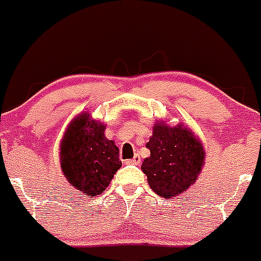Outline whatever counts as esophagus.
<instances>
[{"mask_svg":"<svg viewBox=\"0 0 261 261\" xmlns=\"http://www.w3.org/2000/svg\"><path fill=\"white\" fill-rule=\"evenodd\" d=\"M125 163H126V164H135V166H140V163H141V158H140V155L136 154V155H135V158H133V159L126 160Z\"/></svg>","mask_w":261,"mask_h":261,"instance_id":"1","label":"esophagus"}]
</instances>
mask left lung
<instances>
[{
  "label": "left lung",
  "instance_id": "8db88e82",
  "mask_svg": "<svg viewBox=\"0 0 261 261\" xmlns=\"http://www.w3.org/2000/svg\"><path fill=\"white\" fill-rule=\"evenodd\" d=\"M146 147L150 156L143 160L141 169L152 191L166 199L185 193L204 166V147L184 124L169 125L155 120Z\"/></svg>",
  "mask_w": 261,
  "mask_h": 261
}]
</instances>
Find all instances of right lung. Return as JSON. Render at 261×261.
Instances as JSON below:
<instances>
[{
  "label": "right lung",
  "mask_w": 261,
  "mask_h": 261,
  "mask_svg": "<svg viewBox=\"0 0 261 261\" xmlns=\"http://www.w3.org/2000/svg\"><path fill=\"white\" fill-rule=\"evenodd\" d=\"M102 121L81 112L67 126L59 146L62 173L84 195L97 197L121 167L119 149L105 136Z\"/></svg>",
  "instance_id": "1"
}]
</instances>
